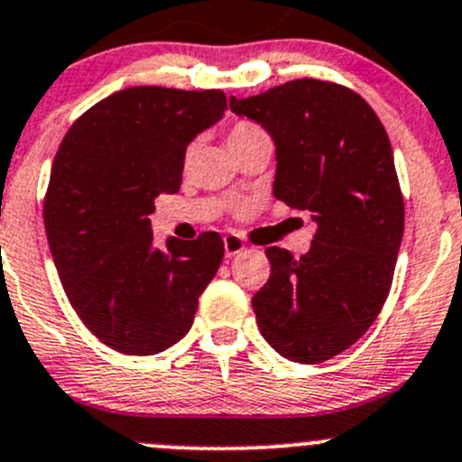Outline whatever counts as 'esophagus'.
Instances as JSON below:
<instances>
[{"mask_svg": "<svg viewBox=\"0 0 462 462\" xmlns=\"http://www.w3.org/2000/svg\"><path fill=\"white\" fill-rule=\"evenodd\" d=\"M223 248H226V257L232 259V257H235V254H239L241 250L245 248V244L239 239V236L227 235L226 239H223Z\"/></svg>", "mask_w": 462, "mask_h": 462, "instance_id": "esophagus-1", "label": "esophagus"}]
</instances>
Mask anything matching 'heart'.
Masks as SVG:
<instances>
[{"label":"heart","mask_w":462,"mask_h":462,"mask_svg":"<svg viewBox=\"0 0 462 462\" xmlns=\"http://www.w3.org/2000/svg\"><path fill=\"white\" fill-rule=\"evenodd\" d=\"M259 136H265L263 129L257 127L254 123H245V120H241V123H235L230 129H227V147L236 149L239 144L253 141V138H259Z\"/></svg>","instance_id":"heart-1"}]
</instances>
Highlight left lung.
I'll return each mask as SVG.
<instances>
[{"instance_id":"8db88e82","label":"left lung","mask_w":462,"mask_h":462,"mask_svg":"<svg viewBox=\"0 0 462 462\" xmlns=\"http://www.w3.org/2000/svg\"><path fill=\"white\" fill-rule=\"evenodd\" d=\"M230 109L273 138L274 199L318 226L300 259L265 248L270 279L253 297L261 335L286 360L319 365L356 344L389 295L404 232L393 149L366 100L333 82L230 96Z\"/></svg>"}]
</instances>
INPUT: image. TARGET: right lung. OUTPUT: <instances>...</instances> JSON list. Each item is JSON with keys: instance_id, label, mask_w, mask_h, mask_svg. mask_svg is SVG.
<instances>
[{"instance_id": "right-lung-1", "label": "right lung", "mask_w": 462, "mask_h": 462, "mask_svg": "<svg viewBox=\"0 0 462 462\" xmlns=\"http://www.w3.org/2000/svg\"><path fill=\"white\" fill-rule=\"evenodd\" d=\"M226 111L221 91L132 87L71 125L51 167L44 227L69 301L118 353L153 356L192 328L199 297L223 259V239L153 245L149 214L174 194L185 149Z\"/></svg>"}]
</instances>
